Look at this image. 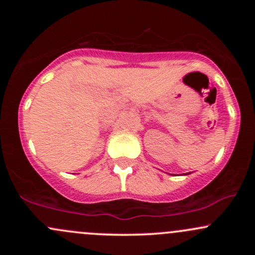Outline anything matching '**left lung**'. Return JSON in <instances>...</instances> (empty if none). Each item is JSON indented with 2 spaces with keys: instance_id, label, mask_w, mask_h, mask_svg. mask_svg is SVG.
Instances as JSON below:
<instances>
[{
  "instance_id": "left-lung-1",
  "label": "left lung",
  "mask_w": 255,
  "mask_h": 255,
  "mask_svg": "<svg viewBox=\"0 0 255 255\" xmlns=\"http://www.w3.org/2000/svg\"><path fill=\"white\" fill-rule=\"evenodd\" d=\"M185 175H186V174H185Z\"/></svg>"
}]
</instances>
